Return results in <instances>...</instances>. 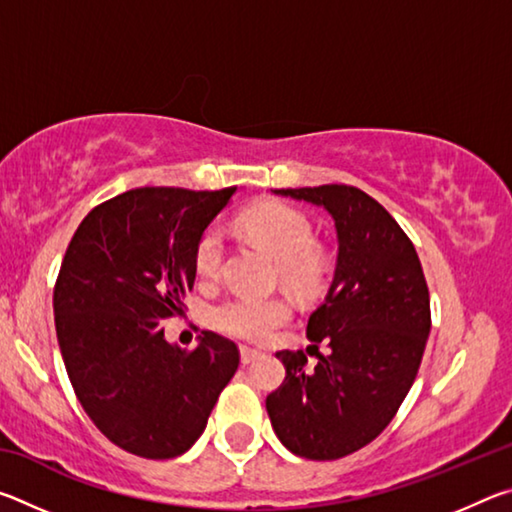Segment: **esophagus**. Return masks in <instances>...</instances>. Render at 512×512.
Masks as SVG:
<instances>
[{"instance_id":"34e87169","label":"esophagus","mask_w":512,"mask_h":512,"mask_svg":"<svg viewBox=\"0 0 512 512\" xmlns=\"http://www.w3.org/2000/svg\"><path fill=\"white\" fill-rule=\"evenodd\" d=\"M239 352H241V363H244V366H248V363H253L255 359H259V352L253 350V348H248V345H241Z\"/></svg>"}]
</instances>
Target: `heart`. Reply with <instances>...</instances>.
Wrapping results in <instances>:
<instances>
[{"label":"heart","instance_id":"obj_1","mask_svg":"<svg viewBox=\"0 0 512 512\" xmlns=\"http://www.w3.org/2000/svg\"><path fill=\"white\" fill-rule=\"evenodd\" d=\"M239 228L266 248L277 259V271L289 287L314 289L320 280L318 250L314 248V225L296 207L277 201L257 203L239 216ZM225 257V239L221 228L210 225L196 241L194 266L198 277H219ZM291 316V305L284 298H228L212 311V323L219 332L241 341L264 343Z\"/></svg>","mask_w":512,"mask_h":512}]
</instances>
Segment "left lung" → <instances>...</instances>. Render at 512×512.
Returning <instances> with one entry per match:
<instances>
[{
    "mask_svg": "<svg viewBox=\"0 0 512 512\" xmlns=\"http://www.w3.org/2000/svg\"><path fill=\"white\" fill-rule=\"evenodd\" d=\"M325 207L339 259L307 339L329 345L307 370L305 352L282 350V386L266 411L282 445L311 461H334L372 443L411 391L431 329L429 289L418 253L375 198L350 185L275 189Z\"/></svg>",
    "mask_w": 512,
    "mask_h": 512,
    "instance_id": "obj_1",
    "label": "left lung"
}]
</instances>
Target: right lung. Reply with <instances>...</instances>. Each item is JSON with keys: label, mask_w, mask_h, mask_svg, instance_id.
<instances>
[{"label": "right lung", "mask_w": 512, "mask_h": 512, "mask_svg": "<svg viewBox=\"0 0 512 512\" xmlns=\"http://www.w3.org/2000/svg\"><path fill=\"white\" fill-rule=\"evenodd\" d=\"M237 187H140L76 228L54 287L56 336L85 413L135 456L173 458L201 436L239 366V348L203 332L194 350L164 339L185 311L194 250Z\"/></svg>", "instance_id": "1"}]
</instances>
